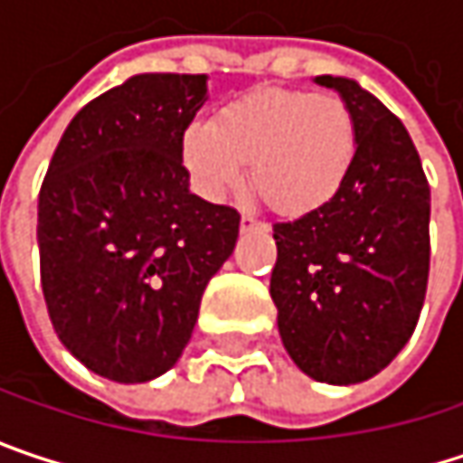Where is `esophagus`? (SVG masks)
<instances>
[{"mask_svg": "<svg viewBox=\"0 0 463 463\" xmlns=\"http://www.w3.org/2000/svg\"><path fill=\"white\" fill-rule=\"evenodd\" d=\"M269 223L255 213H242V232H266Z\"/></svg>", "mask_w": 463, "mask_h": 463, "instance_id": "esophagus-1", "label": "esophagus"}]
</instances>
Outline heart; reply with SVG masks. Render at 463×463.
<instances>
[{"instance_id":"heart-1","label":"heart","mask_w":463,"mask_h":463,"mask_svg":"<svg viewBox=\"0 0 463 463\" xmlns=\"http://www.w3.org/2000/svg\"><path fill=\"white\" fill-rule=\"evenodd\" d=\"M355 145V120L340 97L255 89L226 102L213 123H189L182 160L208 200L240 192L252 163V184L271 208L308 213L340 192L353 168Z\"/></svg>"}]
</instances>
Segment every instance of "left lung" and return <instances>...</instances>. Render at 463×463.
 I'll return each mask as SVG.
<instances>
[{"label":"left lung","instance_id":"8db88e82","mask_svg":"<svg viewBox=\"0 0 463 463\" xmlns=\"http://www.w3.org/2000/svg\"><path fill=\"white\" fill-rule=\"evenodd\" d=\"M355 120L340 192L274 223L271 300L281 343L308 377L355 384L380 374L416 329L430 277V184L401 118L343 76H316Z\"/></svg>","mask_w":463,"mask_h":463}]
</instances>
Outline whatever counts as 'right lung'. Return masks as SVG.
<instances>
[{
	"mask_svg": "<svg viewBox=\"0 0 463 463\" xmlns=\"http://www.w3.org/2000/svg\"><path fill=\"white\" fill-rule=\"evenodd\" d=\"M208 76L142 73L83 105L39 192L42 289L60 343L113 382L165 374L232 255L240 213L189 192Z\"/></svg>",
	"mask_w": 463,
	"mask_h": 463,
	"instance_id": "1",
	"label": "right lung"
}]
</instances>
